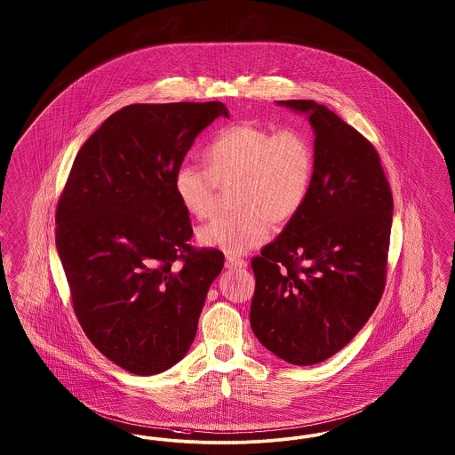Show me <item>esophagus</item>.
<instances>
[{
	"label": "esophagus",
	"mask_w": 455,
	"mask_h": 455,
	"mask_svg": "<svg viewBox=\"0 0 455 455\" xmlns=\"http://www.w3.org/2000/svg\"><path fill=\"white\" fill-rule=\"evenodd\" d=\"M225 266H227L228 269H243V267H247V262H245L243 259H240V257L228 255V257H227V262H225Z\"/></svg>",
	"instance_id": "1"
}]
</instances>
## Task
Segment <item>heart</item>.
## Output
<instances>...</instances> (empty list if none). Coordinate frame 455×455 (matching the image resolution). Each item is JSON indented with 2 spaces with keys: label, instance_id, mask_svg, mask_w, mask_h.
Returning <instances> with one entry per match:
<instances>
[{
  "label": "heart",
  "instance_id": "heart-1",
  "mask_svg": "<svg viewBox=\"0 0 455 455\" xmlns=\"http://www.w3.org/2000/svg\"><path fill=\"white\" fill-rule=\"evenodd\" d=\"M204 167L181 165L174 193L182 210L196 220L213 215L219 186L235 184V215L212 220L198 230V242L228 254H245L266 243L271 223L284 227L305 208L315 176V152L298 130L255 124L221 128L203 154Z\"/></svg>",
  "mask_w": 455,
  "mask_h": 455
}]
</instances>
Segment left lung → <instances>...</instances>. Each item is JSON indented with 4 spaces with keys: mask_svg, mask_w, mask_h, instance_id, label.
<instances>
[{
    "mask_svg": "<svg viewBox=\"0 0 455 455\" xmlns=\"http://www.w3.org/2000/svg\"><path fill=\"white\" fill-rule=\"evenodd\" d=\"M275 103L308 116L315 176L301 213L251 262V327L279 359L313 365L342 350L381 299L393 196L376 148L337 113Z\"/></svg>",
    "mask_w": 455,
    "mask_h": 455,
    "instance_id": "1",
    "label": "left lung"
}]
</instances>
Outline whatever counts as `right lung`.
<instances>
[{"label": "right lung", "instance_id": "add662e5", "mask_svg": "<svg viewBox=\"0 0 455 455\" xmlns=\"http://www.w3.org/2000/svg\"><path fill=\"white\" fill-rule=\"evenodd\" d=\"M220 101L128 105L74 159L55 213V245L76 316L111 363L152 376L180 363L195 340L217 249L188 242L191 221L174 174Z\"/></svg>", "mask_w": 455, "mask_h": 455}]
</instances>
